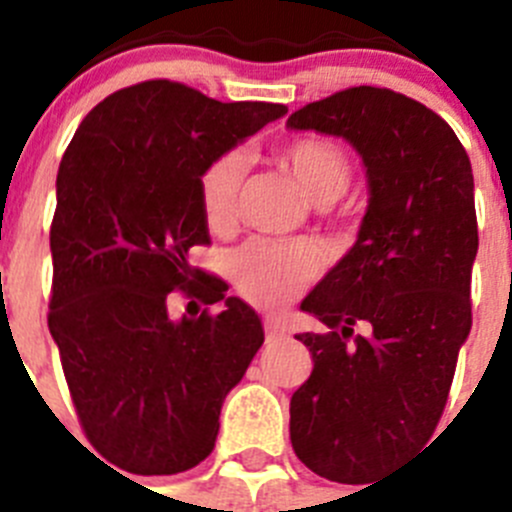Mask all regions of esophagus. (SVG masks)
Segmentation results:
<instances>
[{
    "mask_svg": "<svg viewBox=\"0 0 512 512\" xmlns=\"http://www.w3.org/2000/svg\"><path fill=\"white\" fill-rule=\"evenodd\" d=\"M265 336L267 342H275V339H285L288 336V324L280 319H267L265 321Z\"/></svg>",
    "mask_w": 512,
    "mask_h": 512,
    "instance_id": "obj_1",
    "label": "esophagus"
}]
</instances>
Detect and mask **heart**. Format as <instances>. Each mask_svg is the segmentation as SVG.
<instances>
[{
    "mask_svg": "<svg viewBox=\"0 0 512 512\" xmlns=\"http://www.w3.org/2000/svg\"><path fill=\"white\" fill-rule=\"evenodd\" d=\"M275 160L296 178L306 199L329 206L347 193L354 176L352 158L339 142L321 135H301L283 142ZM247 178V155L227 150L211 158L199 176V206L211 232H227L237 219L239 196ZM239 293L262 308H280L298 296L319 273V255L306 242L252 239L229 262Z\"/></svg>",
    "mask_w": 512,
    "mask_h": 512,
    "instance_id": "b5f03b06",
    "label": "heart"
}]
</instances>
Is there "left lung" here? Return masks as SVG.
<instances>
[{"mask_svg": "<svg viewBox=\"0 0 512 512\" xmlns=\"http://www.w3.org/2000/svg\"><path fill=\"white\" fill-rule=\"evenodd\" d=\"M290 130L344 137L370 206L352 250L303 298L311 377L290 398V444L311 472L362 485L434 436L472 329L477 214L469 155L421 101L352 86L306 104Z\"/></svg>", "mask_w": 512, "mask_h": 512, "instance_id": "8db88e82", "label": "left lung"}]
</instances>
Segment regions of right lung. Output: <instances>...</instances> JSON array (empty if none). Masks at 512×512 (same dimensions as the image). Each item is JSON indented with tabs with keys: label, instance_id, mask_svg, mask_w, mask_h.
<instances>
[{
	"label": "right lung",
	"instance_id": "obj_1",
	"mask_svg": "<svg viewBox=\"0 0 512 512\" xmlns=\"http://www.w3.org/2000/svg\"><path fill=\"white\" fill-rule=\"evenodd\" d=\"M285 112L153 78L99 101L63 155L48 329L86 439L119 469L178 474L204 462L224 398L262 347L257 313L188 252L209 245L204 165ZM176 292L207 308L173 320ZM216 302L222 312L210 311Z\"/></svg>",
	"mask_w": 512,
	"mask_h": 512
}]
</instances>
